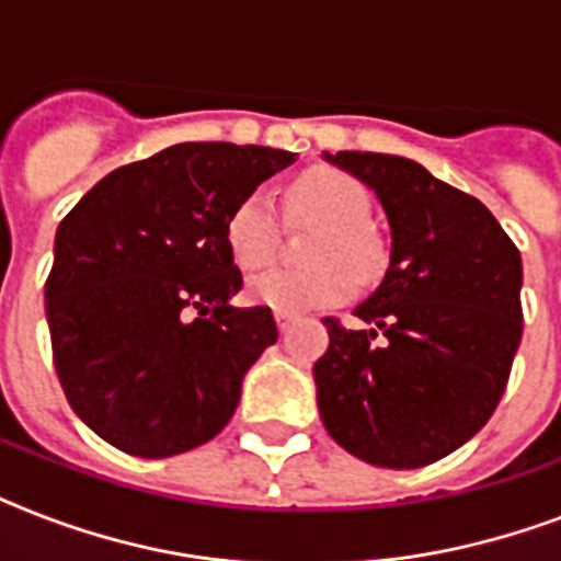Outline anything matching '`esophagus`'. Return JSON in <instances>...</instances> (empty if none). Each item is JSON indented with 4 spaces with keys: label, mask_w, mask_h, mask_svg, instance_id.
<instances>
[{
    "label": "esophagus",
    "mask_w": 561,
    "mask_h": 561,
    "mask_svg": "<svg viewBox=\"0 0 561 561\" xmlns=\"http://www.w3.org/2000/svg\"><path fill=\"white\" fill-rule=\"evenodd\" d=\"M276 325H279L282 334H288L290 325H294V317H290V314H276Z\"/></svg>",
    "instance_id": "obj_1"
}]
</instances>
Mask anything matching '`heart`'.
<instances>
[{
    "mask_svg": "<svg viewBox=\"0 0 561 561\" xmlns=\"http://www.w3.org/2000/svg\"><path fill=\"white\" fill-rule=\"evenodd\" d=\"M288 211L302 224H317L308 236L299 271H267L247 285V297L276 314H306L337 306L355 290V279H375L383 267L381 238L367 224L369 194L358 178L317 165L288 186ZM279 218L271 192L253 188L232 206L224 238L241 271H259L273 259Z\"/></svg>",
    "mask_w": 561,
    "mask_h": 561,
    "instance_id": "1",
    "label": "heart"
}]
</instances>
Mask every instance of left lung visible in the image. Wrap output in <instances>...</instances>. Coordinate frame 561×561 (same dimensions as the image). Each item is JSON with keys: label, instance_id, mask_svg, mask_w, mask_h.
I'll return each instance as SVG.
<instances>
[{"label": "left lung", "instance_id": "obj_1", "mask_svg": "<svg viewBox=\"0 0 561 561\" xmlns=\"http://www.w3.org/2000/svg\"><path fill=\"white\" fill-rule=\"evenodd\" d=\"M369 186L390 264L358 308L325 317L317 408L334 443L381 469H419L495 413L522 343V253L471 194L392 153H323Z\"/></svg>", "mask_w": 561, "mask_h": 561}]
</instances>
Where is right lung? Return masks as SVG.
I'll return each instance as SVG.
<instances>
[{
    "mask_svg": "<svg viewBox=\"0 0 561 561\" xmlns=\"http://www.w3.org/2000/svg\"><path fill=\"white\" fill-rule=\"evenodd\" d=\"M294 160L262 145H171L110 171L60 220L46 279L57 378L118 451L174 457L232 419L279 332L271 308L229 306L244 282L224 224Z\"/></svg>",
    "mask_w": 561,
    "mask_h": 561,
    "instance_id": "add662e5",
    "label": "right lung"
}]
</instances>
